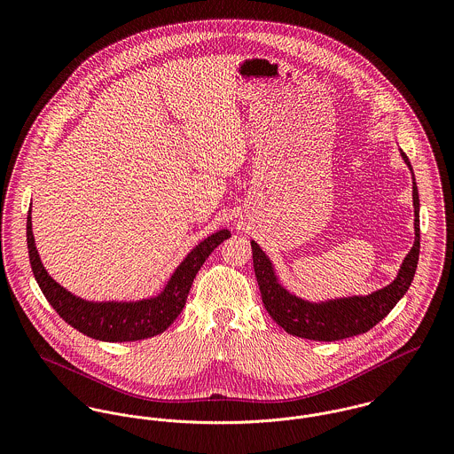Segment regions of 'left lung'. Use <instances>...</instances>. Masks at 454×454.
Returning a JSON list of instances; mask_svg holds the SVG:
<instances>
[{
    "label": "left lung",
    "mask_w": 454,
    "mask_h": 454,
    "mask_svg": "<svg viewBox=\"0 0 454 454\" xmlns=\"http://www.w3.org/2000/svg\"><path fill=\"white\" fill-rule=\"evenodd\" d=\"M402 159L411 168L407 155L400 150ZM412 202H414V245L407 257L402 262V267L396 278L388 286L365 295V297H346L326 302H308L290 292H286L274 274L272 263L267 255L260 250L259 245L252 241L254 269L259 283L262 302L270 315V318L279 325L285 332L311 339V340H339L353 335L369 332L374 325L380 324L396 302L409 290L419 259V195L412 175Z\"/></svg>",
    "instance_id": "8db88e82"
}]
</instances>
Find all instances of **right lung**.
I'll return each instance as SVG.
<instances>
[{"mask_svg":"<svg viewBox=\"0 0 454 454\" xmlns=\"http://www.w3.org/2000/svg\"><path fill=\"white\" fill-rule=\"evenodd\" d=\"M27 252L33 274L58 315L87 337L106 342H128L148 339L162 333L185 308L197 270L209 254L231 236L229 231H218L199 243L178 265L160 295L139 302H89L74 297L56 283L45 270L31 231V209L27 213Z\"/></svg>","mask_w":454,"mask_h":454,"instance_id":"obj_1","label":"right lung"}]
</instances>
